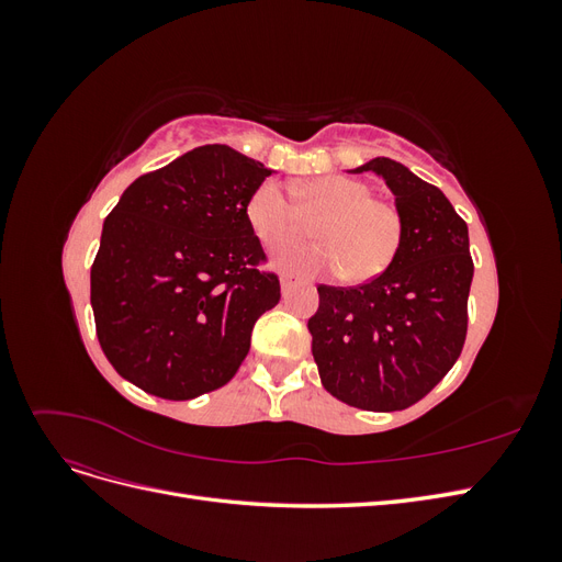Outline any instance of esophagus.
I'll use <instances>...</instances> for the list:
<instances>
[{
  "instance_id": "1",
  "label": "esophagus",
  "mask_w": 562,
  "mask_h": 562,
  "mask_svg": "<svg viewBox=\"0 0 562 562\" xmlns=\"http://www.w3.org/2000/svg\"><path fill=\"white\" fill-rule=\"evenodd\" d=\"M295 288V279L293 277H283L281 279V293H283V297H288V293H291Z\"/></svg>"
}]
</instances>
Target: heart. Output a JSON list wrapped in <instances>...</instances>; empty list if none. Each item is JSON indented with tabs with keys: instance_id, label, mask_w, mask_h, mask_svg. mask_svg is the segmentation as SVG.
Returning <instances> with one entry per match:
<instances>
[{
	"instance_id": "1",
	"label": "heart",
	"mask_w": 562,
	"mask_h": 562,
	"mask_svg": "<svg viewBox=\"0 0 562 562\" xmlns=\"http://www.w3.org/2000/svg\"><path fill=\"white\" fill-rule=\"evenodd\" d=\"M372 187L349 176H323L304 182L297 201L277 182H262L248 199L246 215L255 236L267 246L299 240L307 222L317 226L321 247H283L277 267L295 277L339 274L370 281L394 262L405 234L403 211L394 201L372 196Z\"/></svg>"
}]
</instances>
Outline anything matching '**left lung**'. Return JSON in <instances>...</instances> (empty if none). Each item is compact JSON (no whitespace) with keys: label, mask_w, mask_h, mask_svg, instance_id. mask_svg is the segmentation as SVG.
<instances>
[{"label":"left lung","mask_w":562,"mask_h":562,"mask_svg":"<svg viewBox=\"0 0 562 562\" xmlns=\"http://www.w3.org/2000/svg\"><path fill=\"white\" fill-rule=\"evenodd\" d=\"M405 217L401 250L380 277L351 288L318 285L310 318L318 375L335 398L361 411H405L448 375L469 326L473 260L469 229L438 187L378 157Z\"/></svg>","instance_id":"1"}]
</instances>
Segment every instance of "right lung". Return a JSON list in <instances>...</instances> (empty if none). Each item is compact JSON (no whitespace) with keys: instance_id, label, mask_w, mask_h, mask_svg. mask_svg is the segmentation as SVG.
I'll use <instances>...</instances> for the list:
<instances>
[{"instance_id":"1","label":"right lung","mask_w":562,"mask_h":562,"mask_svg":"<svg viewBox=\"0 0 562 562\" xmlns=\"http://www.w3.org/2000/svg\"><path fill=\"white\" fill-rule=\"evenodd\" d=\"M269 176L203 145L126 187L91 267L98 342L124 380L190 401L236 375L255 321L281 300L246 215Z\"/></svg>"}]
</instances>
